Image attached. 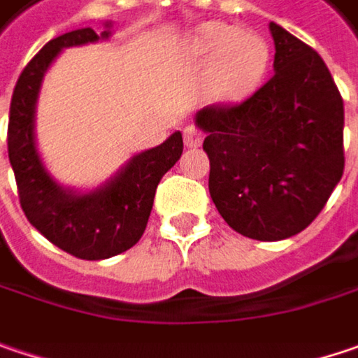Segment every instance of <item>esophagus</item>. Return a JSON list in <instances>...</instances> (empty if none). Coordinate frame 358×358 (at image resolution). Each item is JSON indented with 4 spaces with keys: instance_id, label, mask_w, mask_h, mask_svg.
Wrapping results in <instances>:
<instances>
[{
    "instance_id": "esophagus-1",
    "label": "esophagus",
    "mask_w": 358,
    "mask_h": 358,
    "mask_svg": "<svg viewBox=\"0 0 358 358\" xmlns=\"http://www.w3.org/2000/svg\"><path fill=\"white\" fill-rule=\"evenodd\" d=\"M183 141L189 148H195V146H199L203 142V132L199 128H195V126H187L183 130Z\"/></svg>"
}]
</instances>
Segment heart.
<instances>
[{
    "label": "heart",
    "mask_w": 358,
    "mask_h": 358,
    "mask_svg": "<svg viewBox=\"0 0 358 358\" xmlns=\"http://www.w3.org/2000/svg\"><path fill=\"white\" fill-rule=\"evenodd\" d=\"M189 52L199 64L212 63L206 93L217 103H232L248 95L268 61L263 38L220 22L203 24L193 34Z\"/></svg>",
    "instance_id": "1"
}]
</instances>
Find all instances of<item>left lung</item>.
<instances>
[{"label": "left lung", "mask_w": 358, "mask_h": 358, "mask_svg": "<svg viewBox=\"0 0 358 358\" xmlns=\"http://www.w3.org/2000/svg\"><path fill=\"white\" fill-rule=\"evenodd\" d=\"M268 30L273 77L241 103L199 110L195 122L220 216L243 236L283 241L314 222L343 177L345 106L312 46L275 22Z\"/></svg>", "instance_id": "1"}]
</instances>
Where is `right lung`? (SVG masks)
Listing matches in <instances>:
<instances>
[{"label":"right lung","instance_id":"add662e5","mask_svg":"<svg viewBox=\"0 0 358 358\" xmlns=\"http://www.w3.org/2000/svg\"><path fill=\"white\" fill-rule=\"evenodd\" d=\"M108 36L110 30L97 36L91 28H81L46 42L15 83L8 124L10 165L28 222L55 246L85 261L110 259L141 241L157 185L183 152V136L175 132L163 144L132 157L114 179L91 193L63 189L46 173L34 144L42 77L63 48Z\"/></svg>","mask_w":358,"mask_h":358}]
</instances>
